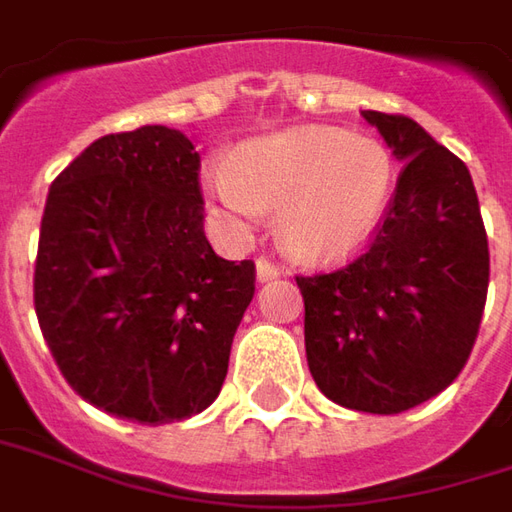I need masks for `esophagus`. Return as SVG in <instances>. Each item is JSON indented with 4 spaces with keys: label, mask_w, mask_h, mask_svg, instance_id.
I'll return each instance as SVG.
<instances>
[{
    "label": "esophagus",
    "mask_w": 512,
    "mask_h": 512,
    "mask_svg": "<svg viewBox=\"0 0 512 512\" xmlns=\"http://www.w3.org/2000/svg\"><path fill=\"white\" fill-rule=\"evenodd\" d=\"M281 276V267L278 264H273L270 259H259L256 262V278L259 281H273V278Z\"/></svg>",
    "instance_id": "obj_1"
}]
</instances>
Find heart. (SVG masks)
<instances>
[{
    "mask_svg": "<svg viewBox=\"0 0 512 512\" xmlns=\"http://www.w3.org/2000/svg\"><path fill=\"white\" fill-rule=\"evenodd\" d=\"M393 183L387 144L317 125L253 139L234 164L206 172L209 192L236 222L281 211V242L303 259L343 256L365 242L382 222Z\"/></svg>",
    "mask_w": 512,
    "mask_h": 512,
    "instance_id": "1",
    "label": "heart"
}]
</instances>
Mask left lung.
Here are the masks:
<instances>
[{
  "label": "left lung",
  "mask_w": 512,
  "mask_h": 512,
  "mask_svg": "<svg viewBox=\"0 0 512 512\" xmlns=\"http://www.w3.org/2000/svg\"><path fill=\"white\" fill-rule=\"evenodd\" d=\"M404 169L365 253L295 276L306 362L348 410L396 415L443 393L479 334L491 256L471 172L418 122L362 111Z\"/></svg>",
  "instance_id": "1"
}]
</instances>
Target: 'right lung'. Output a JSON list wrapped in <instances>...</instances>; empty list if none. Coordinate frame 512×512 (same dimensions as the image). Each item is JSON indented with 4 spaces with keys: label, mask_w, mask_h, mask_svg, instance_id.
Returning <instances> with one entry per match:
<instances>
[{
    "label": "right lung",
    "mask_w": 512,
    "mask_h": 512,
    "mask_svg": "<svg viewBox=\"0 0 512 512\" xmlns=\"http://www.w3.org/2000/svg\"><path fill=\"white\" fill-rule=\"evenodd\" d=\"M197 175L181 130L144 125L91 142L49 186L38 326L74 393L125 421L206 410L256 292L253 262L209 245Z\"/></svg>",
    "instance_id": "obj_1"
}]
</instances>
